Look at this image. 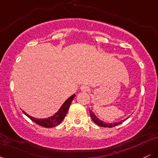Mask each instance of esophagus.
Segmentation results:
<instances>
[{"mask_svg":"<svg viewBox=\"0 0 158 158\" xmlns=\"http://www.w3.org/2000/svg\"><path fill=\"white\" fill-rule=\"evenodd\" d=\"M80 89H81V91H83V92H88V91H89V90H90V88L88 86H87V85H81V86Z\"/></svg>","mask_w":158,"mask_h":158,"instance_id":"esophagus-1","label":"esophagus"}]
</instances>
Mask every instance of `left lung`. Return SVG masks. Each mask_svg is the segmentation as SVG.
Returning <instances> with one entry per match:
<instances>
[{"label":"left lung","mask_w":158,"mask_h":158,"mask_svg":"<svg viewBox=\"0 0 158 158\" xmlns=\"http://www.w3.org/2000/svg\"><path fill=\"white\" fill-rule=\"evenodd\" d=\"M89 112H90V117H91L92 120H93L94 122L97 125V126H101V127H106V128H112V127L118 126V125L121 124V123H122L123 122H124V121L126 120V119H124V120L121 121V122L116 123H114V124H113V123H110V124H109V123H106L102 122V120H100V119H98L97 117L95 116V114H94L93 112L91 111V110H89Z\"/></svg>","instance_id":"1"}]
</instances>
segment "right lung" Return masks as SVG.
<instances>
[{
    "mask_svg": "<svg viewBox=\"0 0 158 158\" xmlns=\"http://www.w3.org/2000/svg\"><path fill=\"white\" fill-rule=\"evenodd\" d=\"M75 94H73V96H71L70 97H69L66 101H65L64 104L62 105V106L61 107L60 109L59 110V111L57 113H56L53 116L51 117H49L47 119H35L33 117H30L28 114L25 113L23 110V113L27 115L32 121H33L34 123H35L36 124H38L39 126H41L44 128H52V127H55L58 125H59L61 123V121L64 119V118L66 116L67 113H68V110L70 108V104H71L72 101H73V98L75 97Z\"/></svg>",
    "mask_w": 158,
    "mask_h": 158,
    "instance_id": "add662e5",
    "label": "right lung"
}]
</instances>
